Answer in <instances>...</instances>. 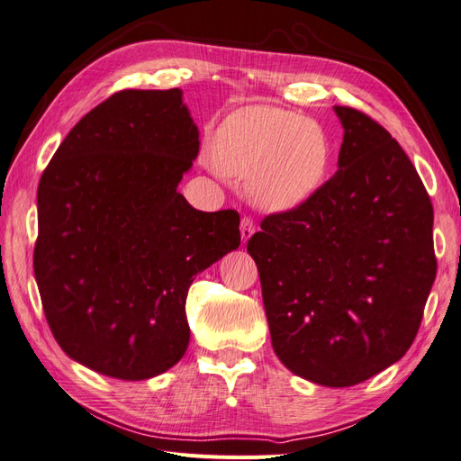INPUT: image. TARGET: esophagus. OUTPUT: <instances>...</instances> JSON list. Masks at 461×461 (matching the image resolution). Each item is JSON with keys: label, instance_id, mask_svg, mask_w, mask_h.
Here are the masks:
<instances>
[{"label": "esophagus", "instance_id": "1", "mask_svg": "<svg viewBox=\"0 0 461 461\" xmlns=\"http://www.w3.org/2000/svg\"><path fill=\"white\" fill-rule=\"evenodd\" d=\"M254 232H256L254 221L249 219V217H242V221H240V236H242V242H248L249 239H252Z\"/></svg>", "mask_w": 461, "mask_h": 461}]
</instances>
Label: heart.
Instances as JSON below:
<instances>
[{
	"instance_id": "1",
	"label": "heart",
	"mask_w": 461,
	"mask_h": 461,
	"mask_svg": "<svg viewBox=\"0 0 461 461\" xmlns=\"http://www.w3.org/2000/svg\"><path fill=\"white\" fill-rule=\"evenodd\" d=\"M215 169L248 178L252 202L269 212H286L323 186L330 167V142L308 117L269 105L234 111L215 132Z\"/></svg>"
}]
</instances>
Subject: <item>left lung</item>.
Segmentation results:
<instances>
[{"instance_id": "obj_1", "label": "left lung", "mask_w": 461, "mask_h": 461, "mask_svg": "<svg viewBox=\"0 0 461 461\" xmlns=\"http://www.w3.org/2000/svg\"><path fill=\"white\" fill-rule=\"evenodd\" d=\"M339 171L310 200L265 217L248 242L273 350L298 376L354 386L410 350L437 275L432 205L379 122L334 105Z\"/></svg>"}]
</instances>
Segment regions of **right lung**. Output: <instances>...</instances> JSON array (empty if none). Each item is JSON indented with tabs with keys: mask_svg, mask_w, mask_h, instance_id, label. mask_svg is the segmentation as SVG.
<instances>
[{
	"mask_svg": "<svg viewBox=\"0 0 461 461\" xmlns=\"http://www.w3.org/2000/svg\"><path fill=\"white\" fill-rule=\"evenodd\" d=\"M200 151L183 90H122L67 134L38 186L34 275L61 350L144 381L190 342L194 276L240 246L234 209H194L178 183Z\"/></svg>",
	"mask_w": 461,
	"mask_h": 461,
	"instance_id": "add662e5",
	"label": "right lung"
}]
</instances>
